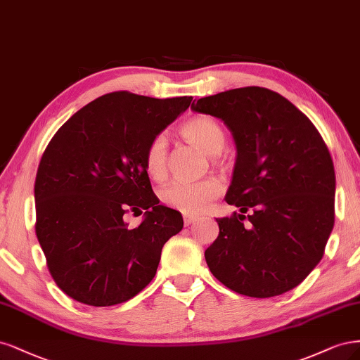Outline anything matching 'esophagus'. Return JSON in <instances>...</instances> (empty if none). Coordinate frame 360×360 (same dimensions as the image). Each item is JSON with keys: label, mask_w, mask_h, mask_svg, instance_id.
Segmentation results:
<instances>
[{"label": "esophagus", "mask_w": 360, "mask_h": 360, "mask_svg": "<svg viewBox=\"0 0 360 360\" xmlns=\"http://www.w3.org/2000/svg\"><path fill=\"white\" fill-rule=\"evenodd\" d=\"M194 221H197V215H188V214H184V224L185 226H190Z\"/></svg>", "instance_id": "esophagus-1"}]
</instances>
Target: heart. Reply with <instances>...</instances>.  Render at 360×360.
<instances>
[{
	"mask_svg": "<svg viewBox=\"0 0 360 360\" xmlns=\"http://www.w3.org/2000/svg\"><path fill=\"white\" fill-rule=\"evenodd\" d=\"M181 134L203 149L206 154L217 155L226 145V133L218 121L211 117L199 115L185 121L179 127ZM167 142L163 134L155 136L145 150V170L153 179H161L166 175ZM223 193V184L210 176L200 181H172L160 190V200L166 206L182 214L194 215Z\"/></svg>",
	"mask_w": 360,
	"mask_h": 360,
	"instance_id": "1",
	"label": "heart"
}]
</instances>
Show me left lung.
<instances>
[{"instance_id":"obj_1","label":"left lung","mask_w":360,"mask_h":360,"mask_svg":"<svg viewBox=\"0 0 360 360\" xmlns=\"http://www.w3.org/2000/svg\"><path fill=\"white\" fill-rule=\"evenodd\" d=\"M191 109L221 120L238 149L226 202L240 214L217 218L218 238L205 251L210 271L239 295L288 292L319 264L333 229L335 169L326 143L307 115L268 88L229 89Z\"/></svg>"}]
</instances>
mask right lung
<instances>
[{
    "instance_id": "right-lung-1",
    "label": "right lung",
    "mask_w": 360,
    "mask_h": 360,
    "mask_svg": "<svg viewBox=\"0 0 360 360\" xmlns=\"http://www.w3.org/2000/svg\"><path fill=\"white\" fill-rule=\"evenodd\" d=\"M191 100L110 92L46 146L34 185L36 235L56 285L77 302L110 307L142 292L165 243L182 230V215L158 205L145 150ZM142 209L141 226L129 228L123 215Z\"/></svg>"
}]
</instances>
